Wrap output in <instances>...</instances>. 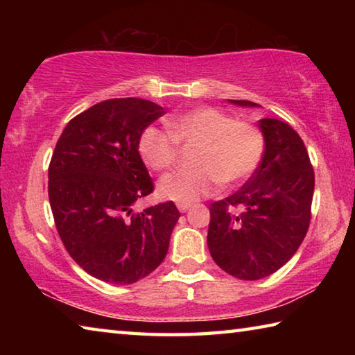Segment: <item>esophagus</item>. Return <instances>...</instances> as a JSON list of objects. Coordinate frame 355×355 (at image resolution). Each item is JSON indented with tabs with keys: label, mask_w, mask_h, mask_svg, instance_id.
<instances>
[{
	"label": "esophagus",
	"mask_w": 355,
	"mask_h": 355,
	"mask_svg": "<svg viewBox=\"0 0 355 355\" xmlns=\"http://www.w3.org/2000/svg\"><path fill=\"white\" fill-rule=\"evenodd\" d=\"M189 207H191V203H186V202H178L177 203V208H178L180 213H186L189 209Z\"/></svg>",
	"instance_id": "34e87169"
}]
</instances>
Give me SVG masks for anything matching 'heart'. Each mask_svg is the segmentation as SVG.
<instances>
[{"label":"heart","instance_id":"heart-1","mask_svg":"<svg viewBox=\"0 0 355 355\" xmlns=\"http://www.w3.org/2000/svg\"><path fill=\"white\" fill-rule=\"evenodd\" d=\"M169 131L147 127L137 150L147 167L171 169L178 159V144L197 146V169L173 172L161 178L158 194L166 200L196 202L211 196L222 183L227 188L245 182L260 166L264 153L261 131L216 107H197L169 119Z\"/></svg>","mask_w":355,"mask_h":355}]
</instances>
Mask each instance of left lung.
Returning <instances> with one entry per match:
<instances>
[{
	"instance_id": "left-lung-1",
	"label": "left lung",
	"mask_w": 355,
	"mask_h": 355,
	"mask_svg": "<svg viewBox=\"0 0 355 355\" xmlns=\"http://www.w3.org/2000/svg\"><path fill=\"white\" fill-rule=\"evenodd\" d=\"M258 127L264 137L260 166L241 189L209 207V254L241 280L268 277L296 254L307 235L315 189L313 167L296 131L277 119L258 120Z\"/></svg>"
}]
</instances>
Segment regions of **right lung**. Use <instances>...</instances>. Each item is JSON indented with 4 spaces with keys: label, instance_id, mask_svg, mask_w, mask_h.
<instances>
[{
    "label": "right lung",
    "instance_id": "add662e5",
    "mask_svg": "<svg viewBox=\"0 0 355 355\" xmlns=\"http://www.w3.org/2000/svg\"><path fill=\"white\" fill-rule=\"evenodd\" d=\"M163 114L148 100H105L70 120L51 156L48 197L59 236L84 271L107 284L153 272L180 218L173 202L133 211L153 191L137 142Z\"/></svg>",
    "mask_w": 355,
    "mask_h": 355
}]
</instances>
